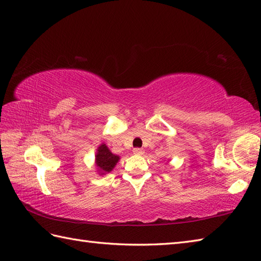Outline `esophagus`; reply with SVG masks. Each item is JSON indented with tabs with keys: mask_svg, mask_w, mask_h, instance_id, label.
<instances>
[{
	"mask_svg": "<svg viewBox=\"0 0 261 261\" xmlns=\"http://www.w3.org/2000/svg\"><path fill=\"white\" fill-rule=\"evenodd\" d=\"M133 152H134V154H136V155H143L144 154V149L136 147V148L133 149Z\"/></svg>",
	"mask_w": 261,
	"mask_h": 261,
	"instance_id": "34e87169",
	"label": "esophagus"
}]
</instances>
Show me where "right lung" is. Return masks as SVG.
Wrapping results in <instances>:
<instances>
[{
    "label": "right lung",
    "mask_w": 261,
    "mask_h": 261,
    "mask_svg": "<svg viewBox=\"0 0 261 261\" xmlns=\"http://www.w3.org/2000/svg\"><path fill=\"white\" fill-rule=\"evenodd\" d=\"M118 156L114 155L111 150L108 149L106 144H101V145L98 147L96 154V165L101 174L111 172L115 167L116 163L118 162Z\"/></svg>",
    "instance_id": "right-lung-1"
}]
</instances>
